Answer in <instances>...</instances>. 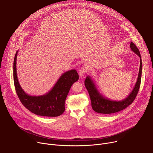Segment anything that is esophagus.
Instances as JSON below:
<instances>
[{
  "label": "esophagus",
  "mask_w": 153,
  "mask_h": 153,
  "mask_svg": "<svg viewBox=\"0 0 153 153\" xmlns=\"http://www.w3.org/2000/svg\"><path fill=\"white\" fill-rule=\"evenodd\" d=\"M88 71V69L87 67H82L80 70H79V75L80 77H83L86 73Z\"/></svg>",
  "instance_id": "1"
}]
</instances>
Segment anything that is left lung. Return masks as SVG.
Instances as JSON below:
<instances>
[{
	"instance_id": "obj_1",
	"label": "left lung",
	"mask_w": 153,
	"mask_h": 153,
	"mask_svg": "<svg viewBox=\"0 0 153 153\" xmlns=\"http://www.w3.org/2000/svg\"><path fill=\"white\" fill-rule=\"evenodd\" d=\"M130 48L132 51L140 57V68L137 80L134 88L129 95L125 99L120 101H115L103 97L98 91L91 77L90 76H87L86 77L85 80V85L86 90L88 91L91 101L92 108L94 111L100 114H111L117 113L124 110L134 100L140 85L142 63L140 51L132 42L130 43Z\"/></svg>"
}]
</instances>
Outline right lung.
I'll return each mask as SVG.
<instances>
[{
	"mask_svg": "<svg viewBox=\"0 0 153 153\" xmlns=\"http://www.w3.org/2000/svg\"><path fill=\"white\" fill-rule=\"evenodd\" d=\"M16 52L13 63V78L16 93L23 105L31 113L46 117H57L65 111V102L72 85L78 80L79 77L76 70H71L62 74L53 88L47 94L33 96L27 94L19 83L16 60Z\"/></svg>",
	"mask_w": 153,
	"mask_h": 153,
	"instance_id": "right-lung-1",
	"label": "right lung"
}]
</instances>
